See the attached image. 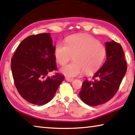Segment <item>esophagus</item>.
Returning a JSON list of instances; mask_svg holds the SVG:
<instances>
[{"label": "esophagus", "instance_id": "1", "mask_svg": "<svg viewBox=\"0 0 135 135\" xmlns=\"http://www.w3.org/2000/svg\"><path fill=\"white\" fill-rule=\"evenodd\" d=\"M65 79H66V80L68 81V82H72V81L74 80L73 79H70V78H66Z\"/></svg>", "mask_w": 135, "mask_h": 135}]
</instances>
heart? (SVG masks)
I'll list each match as a JSON object with an SVG mask.
<instances>
[{"label": "heart", "instance_id": "heart-1", "mask_svg": "<svg viewBox=\"0 0 135 135\" xmlns=\"http://www.w3.org/2000/svg\"><path fill=\"white\" fill-rule=\"evenodd\" d=\"M106 55L105 46L95 38L85 34L74 35L65 40V44H58L55 56L61 65L68 63L74 56V62L60 69V72L69 78L91 75L102 65Z\"/></svg>", "mask_w": 135, "mask_h": 135}]
</instances>
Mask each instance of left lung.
Here are the masks:
<instances>
[{"label":"left lung","mask_w":135,"mask_h":135,"mask_svg":"<svg viewBox=\"0 0 135 135\" xmlns=\"http://www.w3.org/2000/svg\"><path fill=\"white\" fill-rule=\"evenodd\" d=\"M106 59L96 72L92 81L82 83L79 96L84 103L96 106L112 98L118 90L127 70V64L121 45L112 40L106 42Z\"/></svg>","instance_id":"8db88e82"}]
</instances>
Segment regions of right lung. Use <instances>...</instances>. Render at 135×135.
I'll use <instances>...</instances> for the list:
<instances>
[{
	"label": "right lung",
	"mask_w": 135,
	"mask_h": 135,
	"mask_svg": "<svg viewBox=\"0 0 135 135\" xmlns=\"http://www.w3.org/2000/svg\"><path fill=\"white\" fill-rule=\"evenodd\" d=\"M50 33L27 37L20 43L11 60L15 85L20 96L30 103L43 105L54 97L65 77L57 69L55 46Z\"/></svg>",
	"instance_id": "obj_1"
}]
</instances>
